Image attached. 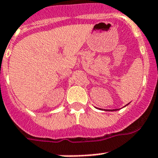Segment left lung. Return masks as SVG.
<instances>
[{
    "label": "left lung",
    "mask_w": 158,
    "mask_h": 158,
    "mask_svg": "<svg viewBox=\"0 0 158 158\" xmlns=\"http://www.w3.org/2000/svg\"><path fill=\"white\" fill-rule=\"evenodd\" d=\"M110 111H112V110H110Z\"/></svg>",
    "instance_id": "left-lung-1"
}]
</instances>
